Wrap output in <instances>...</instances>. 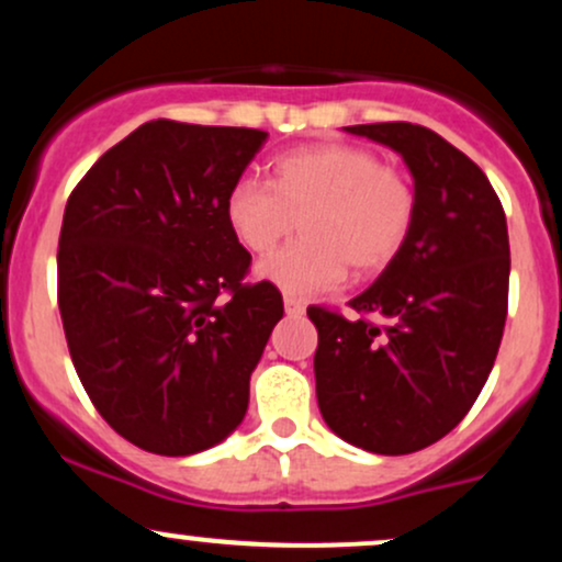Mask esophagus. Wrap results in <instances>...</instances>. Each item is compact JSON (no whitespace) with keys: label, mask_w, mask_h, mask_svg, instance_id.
I'll return each mask as SVG.
<instances>
[{"label":"esophagus","mask_w":562,"mask_h":562,"mask_svg":"<svg viewBox=\"0 0 562 562\" xmlns=\"http://www.w3.org/2000/svg\"><path fill=\"white\" fill-rule=\"evenodd\" d=\"M285 314L288 317H301L303 312H306V303H303L301 299H295V295H285Z\"/></svg>","instance_id":"obj_1"}]
</instances>
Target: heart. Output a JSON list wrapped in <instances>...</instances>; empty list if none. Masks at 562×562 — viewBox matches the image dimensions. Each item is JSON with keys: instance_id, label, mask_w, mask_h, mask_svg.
<instances>
[{"instance_id": "heart-1", "label": "heart", "mask_w": 562, "mask_h": 562, "mask_svg": "<svg viewBox=\"0 0 562 562\" xmlns=\"http://www.w3.org/2000/svg\"><path fill=\"white\" fill-rule=\"evenodd\" d=\"M235 240L263 256L293 232L303 240L259 263L261 280L285 295L322 293L396 259L415 227L417 190L404 171L357 145H312L272 164L269 184L243 179L224 200Z\"/></svg>"}]
</instances>
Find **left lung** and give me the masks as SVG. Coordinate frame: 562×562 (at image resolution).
<instances>
[{
    "label": "left lung",
    "mask_w": 562,
    "mask_h": 562,
    "mask_svg": "<svg viewBox=\"0 0 562 562\" xmlns=\"http://www.w3.org/2000/svg\"><path fill=\"white\" fill-rule=\"evenodd\" d=\"M346 132L404 158L417 216L396 259L348 301L357 319L308 306L317 402L344 441L412 454L460 425L492 372L507 319V218L486 173L430 128L389 121Z\"/></svg>",
    "instance_id": "1"
}]
</instances>
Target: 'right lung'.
<instances>
[{"mask_svg":"<svg viewBox=\"0 0 562 562\" xmlns=\"http://www.w3.org/2000/svg\"><path fill=\"white\" fill-rule=\"evenodd\" d=\"M267 137L147 121L68 198L57 306L70 359L105 423L153 454H195L243 423L285 312L272 282H245L250 254L224 216Z\"/></svg>","mask_w":562,"mask_h":562,"instance_id":"1","label":"right lung"}]
</instances>
